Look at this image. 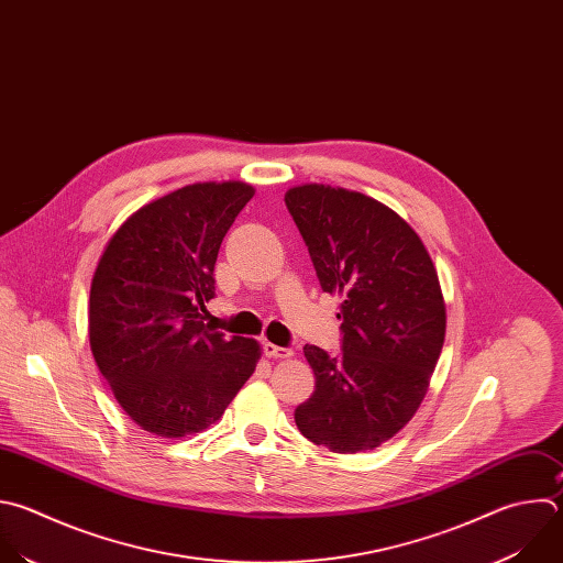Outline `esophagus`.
<instances>
[{
	"label": "esophagus",
	"mask_w": 563,
	"mask_h": 563,
	"mask_svg": "<svg viewBox=\"0 0 563 563\" xmlns=\"http://www.w3.org/2000/svg\"><path fill=\"white\" fill-rule=\"evenodd\" d=\"M263 351H265V355H267V357H278V360H283V357H291V355H294V351H291V349H287V346H278V344H274V342H263Z\"/></svg>",
	"instance_id": "esophagus-1"
}]
</instances>
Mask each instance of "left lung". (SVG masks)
<instances>
[{"instance_id":"8db88e82","label":"left lung","mask_w":563,"mask_h":563,"mask_svg":"<svg viewBox=\"0 0 563 563\" xmlns=\"http://www.w3.org/2000/svg\"><path fill=\"white\" fill-rule=\"evenodd\" d=\"M322 291L340 298L342 353L307 344L316 389L294 418L333 453L391 440L420 409L446 333L435 265L416 230L385 203L322 183L289 187Z\"/></svg>"}]
</instances>
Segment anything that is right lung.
Segmentation results:
<instances>
[{"mask_svg":"<svg viewBox=\"0 0 563 563\" xmlns=\"http://www.w3.org/2000/svg\"><path fill=\"white\" fill-rule=\"evenodd\" d=\"M243 180L192 183L130 214L97 263L88 335L95 362L134 424L158 438L217 424L250 380L261 344L206 324L214 265Z\"/></svg>","mask_w":563,"mask_h":563,"instance_id":"add662e5","label":"right lung"}]
</instances>
